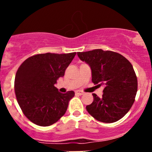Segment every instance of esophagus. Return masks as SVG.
<instances>
[{"mask_svg": "<svg viewBox=\"0 0 152 152\" xmlns=\"http://www.w3.org/2000/svg\"><path fill=\"white\" fill-rule=\"evenodd\" d=\"M75 93H76V95H79V96H82V95L84 94V92L81 91V90H76V91L75 92Z\"/></svg>", "mask_w": 152, "mask_h": 152, "instance_id": "obj_1", "label": "esophagus"}]
</instances>
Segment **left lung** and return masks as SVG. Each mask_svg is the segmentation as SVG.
<instances>
[{"label": "left lung", "mask_w": 152, "mask_h": 152, "mask_svg": "<svg viewBox=\"0 0 152 152\" xmlns=\"http://www.w3.org/2000/svg\"><path fill=\"white\" fill-rule=\"evenodd\" d=\"M78 56L90 65L92 82L103 85L102 97L93 93V102L86 107L95 119L113 123L124 117L131 109L137 91V79L129 61L111 50L95 49L78 52Z\"/></svg>", "instance_id": "left-lung-1"}]
</instances>
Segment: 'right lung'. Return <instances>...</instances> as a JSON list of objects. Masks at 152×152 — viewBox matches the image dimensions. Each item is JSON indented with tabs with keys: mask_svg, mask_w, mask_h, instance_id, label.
Returning <instances> with one entry per match:
<instances>
[{
	"mask_svg": "<svg viewBox=\"0 0 152 152\" xmlns=\"http://www.w3.org/2000/svg\"><path fill=\"white\" fill-rule=\"evenodd\" d=\"M76 53H39L19 67L15 79V96L23 113L32 123L48 126L66 113L74 92L61 93L54 85L64 76Z\"/></svg>",
	"mask_w": 152,
	"mask_h": 152,
	"instance_id": "add662e5",
	"label": "right lung"
}]
</instances>
